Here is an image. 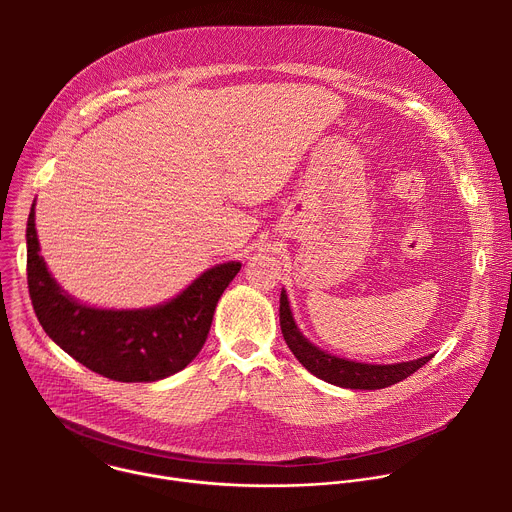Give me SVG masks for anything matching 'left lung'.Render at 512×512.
<instances>
[{"label":"left lung","instance_id":"obj_1","mask_svg":"<svg viewBox=\"0 0 512 512\" xmlns=\"http://www.w3.org/2000/svg\"><path fill=\"white\" fill-rule=\"evenodd\" d=\"M279 326L285 344L289 350L294 352V356L304 364V367L316 375L318 379L332 383L336 387L344 389H385L391 387L415 371H419L427 360L433 358V354L409 360V362H395V364H367V362H356V360H346L338 358L334 354H328L314 346L298 328L294 322V316H291L289 302L285 291H281L279 298Z\"/></svg>","mask_w":512,"mask_h":512}]
</instances>
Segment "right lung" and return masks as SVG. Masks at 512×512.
I'll return each instance as SVG.
<instances>
[{"instance_id":"right-lung-1","label":"right lung","mask_w":512,"mask_h":512,"mask_svg":"<svg viewBox=\"0 0 512 512\" xmlns=\"http://www.w3.org/2000/svg\"><path fill=\"white\" fill-rule=\"evenodd\" d=\"M34 204L28 216V289L44 332L93 373L121 383L166 379L194 360L206 342L214 308L241 263L214 265L174 300L143 310H99L79 304L48 273Z\"/></svg>"}]
</instances>
